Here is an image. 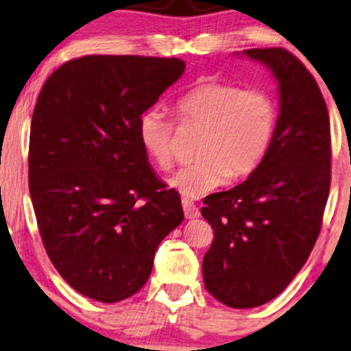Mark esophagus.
<instances>
[{
    "label": "esophagus",
    "mask_w": 351,
    "mask_h": 351,
    "mask_svg": "<svg viewBox=\"0 0 351 351\" xmlns=\"http://www.w3.org/2000/svg\"><path fill=\"white\" fill-rule=\"evenodd\" d=\"M182 206H184V213H185L186 219L199 217V209H198V206L193 203V201L184 198L182 199Z\"/></svg>",
    "instance_id": "1"
}]
</instances>
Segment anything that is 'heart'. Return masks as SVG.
Returning a JSON list of instances; mask_svg holds the SVG:
<instances>
[{
  "mask_svg": "<svg viewBox=\"0 0 351 351\" xmlns=\"http://www.w3.org/2000/svg\"><path fill=\"white\" fill-rule=\"evenodd\" d=\"M174 114L180 126L201 128L193 165L171 177V185L189 198L219 189L227 179L251 176L270 150L278 110L262 89H243L222 81H201L179 95ZM138 142L161 169L174 162V121L153 107L137 119Z\"/></svg>",
  "mask_w": 351,
  "mask_h": 351,
  "instance_id": "obj_1",
  "label": "heart"
}]
</instances>
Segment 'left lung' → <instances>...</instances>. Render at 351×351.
<instances>
[{"mask_svg":"<svg viewBox=\"0 0 351 351\" xmlns=\"http://www.w3.org/2000/svg\"><path fill=\"white\" fill-rule=\"evenodd\" d=\"M244 54L271 70L280 117L261 166L201 208L214 230L204 286L232 308H254L286 289L318 239L330 186L329 114L315 78L282 47Z\"/></svg>","mask_w":351,"mask_h":351,"instance_id":"8db88e82","label":"left lung"}]
</instances>
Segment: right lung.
Here are the masks:
<instances>
[{"instance_id": "1", "label": "right lung", "mask_w": 351, "mask_h": 351, "mask_svg": "<svg viewBox=\"0 0 351 351\" xmlns=\"http://www.w3.org/2000/svg\"><path fill=\"white\" fill-rule=\"evenodd\" d=\"M184 70L176 57L84 56L59 66L36 100L28 185L38 228L56 270L89 299L136 294L184 220L137 137L141 113Z\"/></svg>"}]
</instances>
